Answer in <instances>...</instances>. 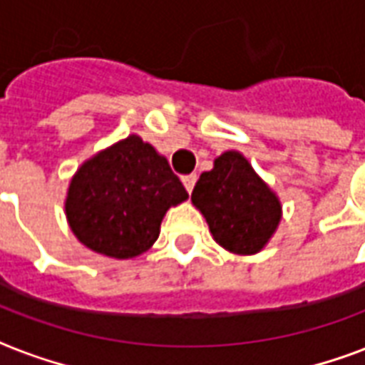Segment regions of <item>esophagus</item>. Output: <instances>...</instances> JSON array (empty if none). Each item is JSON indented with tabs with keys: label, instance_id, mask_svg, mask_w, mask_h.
<instances>
[{
	"label": "esophagus",
	"instance_id": "obj_1",
	"mask_svg": "<svg viewBox=\"0 0 365 365\" xmlns=\"http://www.w3.org/2000/svg\"><path fill=\"white\" fill-rule=\"evenodd\" d=\"M183 185H185V189H187V193H191L195 187V182H197V174H187V176L182 178Z\"/></svg>",
	"mask_w": 365,
	"mask_h": 365
}]
</instances>
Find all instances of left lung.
Listing matches in <instances>:
<instances>
[{
    "label": "left lung",
    "instance_id": "obj_1",
    "mask_svg": "<svg viewBox=\"0 0 365 365\" xmlns=\"http://www.w3.org/2000/svg\"><path fill=\"white\" fill-rule=\"evenodd\" d=\"M191 201L207 218L216 243L235 255L262 250L282 220L275 193L237 151L220 155L212 170L202 172Z\"/></svg>",
    "mask_w": 365,
    "mask_h": 365
}]
</instances>
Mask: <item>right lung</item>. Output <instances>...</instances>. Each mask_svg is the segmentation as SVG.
<instances>
[{"instance_id":"1","label":"right lung","mask_w":365,"mask_h":365,"mask_svg":"<svg viewBox=\"0 0 365 365\" xmlns=\"http://www.w3.org/2000/svg\"><path fill=\"white\" fill-rule=\"evenodd\" d=\"M185 199L168 160L130 135L80 166L65 208L80 243L122 260L145 252L157 241L166 210Z\"/></svg>"}]
</instances>
